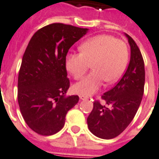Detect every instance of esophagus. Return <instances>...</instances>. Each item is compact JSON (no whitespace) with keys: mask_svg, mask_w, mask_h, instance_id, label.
Returning <instances> with one entry per match:
<instances>
[{"mask_svg":"<svg viewBox=\"0 0 159 159\" xmlns=\"http://www.w3.org/2000/svg\"><path fill=\"white\" fill-rule=\"evenodd\" d=\"M80 100H86V99H88V97H85V96H82V95H80Z\"/></svg>","mask_w":159,"mask_h":159,"instance_id":"esophagus-1","label":"esophagus"}]
</instances>
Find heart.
Returning <instances> with one entry per match:
<instances>
[{
	"instance_id": "1",
	"label": "heart",
	"mask_w": 159,
	"mask_h": 159,
	"mask_svg": "<svg viewBox=\"0 0 159 159\" xmlns=\"http://www.w3.org/2000/svg\"><path fill=\"white\" fill-rule=\"evenodd\" d=\"M80 53H69L65 65L69 74L80 80L89 68L92 70L87 77L75 84L73 91L82 96L96 93L103 84L119 80L127 65L129 53L126 44L109 34H99L85 40L80 46Z\"/></svg>"
}]
</instances>
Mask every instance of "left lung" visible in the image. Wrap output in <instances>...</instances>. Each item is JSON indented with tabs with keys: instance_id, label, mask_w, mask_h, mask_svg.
<instances>
[{
	"instance_id": "left-lung-1",
	"label": "left lung",
	"mask_w": 159,
	"mask_h": 159,
	"mask_svg": "<svg viewBox=\"0 0 159 159\" xmlns=\"http://www.w3.org/2000/svg\"><path fill=\"white\" fill-rule=\"evenodd\" d=\"M125 34L130 46V60L127 70L119 83L93 103L87 118L90 131L102 139H113L120 135L130 124L142 100L145 84L144 62L140 49L131 37Z\"/></svg>"
}]
</instances>
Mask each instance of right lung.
I'll return each instance as SVG.
<instances>
[{
	"mask_svg": "<svg viewBox=\"0 0 159 159\" xmlns=\"http://www.w3.org/2000/svg\"><path fill=\"white\" fill-rule=\"evenodd\" d=\"M88 30L52 24L35 32L29 42L18 74V101L24 121L37 134L60 131L68 111L79 102L78 96H66V56Z\"/></svg>",
	"mask_w": 159,
	"mask_h": 159,
	"instance_id": "1",
	"label": "right lung"
}]
</instances>
